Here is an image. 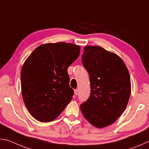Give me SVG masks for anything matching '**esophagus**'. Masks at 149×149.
<instances>
[{"instance_id": "1", "label": "esophagus", "mask_w": 149, "mask_h": 149, "mask_svg": "<svg viewBox=\"0 0 149 149\" xmlns=\"http://www.w3.org/2000/svg\"><path fill=\"white\" fill-rule=\"evenodd\" d=\"M74 94L76 95L79 94V90H74Z\"/></svg>"}]
</instances>
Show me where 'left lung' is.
Listing matches in <instances>:
<instances>
[{
  "label": "left lung",
  "mask_w": 149,
  "mask_h": 149,
  "mask_svg": "<svg viewBox=\"0 0 149 149\" xmlns=\"http://www.w3.org/2000/svg\"><path fill=\"white\" fill-rule=\"evenodd\" d=\"M82 61L90 75L91 93L80 110L91 124L103 128L126 108L131 93L128 69L120 57L98 46H85Z\"/></svg>",
  "instance_id": "obj_1"
}]
</instances>
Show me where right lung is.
<instances>
[{
  "instance_id": "obj_1",
  "label": "right lung",
  "mask_w": 149,
  "mask_h": 149,
  "mask_svg": "<svg viewBox=\"0 0 149 149\" xmlns=\"http://www.w3.org/2000/svg\"><path fill=\"white\" fill-rule=\"evenodd\" d=\"M71 43L44 44L30 54L21 72L22 97L29 113L38 121L54 120L72 99L67 69L80 54Z\"/></svg>"
}]
</instances>
